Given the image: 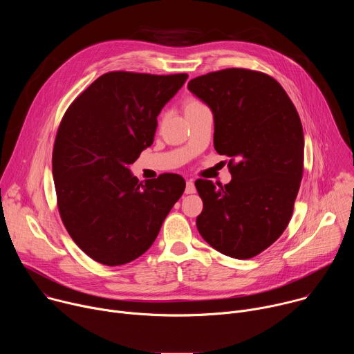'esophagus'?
Segmentation results:
<instances>
[{
	"label": "esophagus",
	"instance_id": "obj_1",
	"mask_svg": "<svg viewBox=\"0 0 354 354\" xmlns=\"http://www.w3.org/2000/svg\"><path fill=\"white\" fill-rule=\"evenodd\" d=\"M196 192V187H194V182L192 180V179H189L187 182H186V189H185V193L186 194H192V193H194Z\"/></svg>",
	"mask_w": 354,
	"mask_h": 354
}]
</instances>
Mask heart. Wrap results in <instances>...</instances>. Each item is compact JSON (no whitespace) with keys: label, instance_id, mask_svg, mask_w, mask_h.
<instances>
[{"label":"heart","instance_id":"b5f03b06","mask_svg":"<svg viewBox=\"0 0 354 354\" xmlns=\"http://www.w3.org/2000/svg\"><path fill=\"white\" fill-rule=\"evenodd\" d=\"M203 106H206V105H205L203 102H200L198 99H189L187 102L185 104V112L189 113V112H192V111H196V109L203 108Z\"/></svg>","mask_w":354,"mask_h":354}]
</instances>
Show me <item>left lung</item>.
I'll use <instances>...</instances> for the list:
<instances>
[{"label":"left lung","mask_w":354,"mask_h":354,"mask_svg":"<svg viewBox=\"0 0 354 354\" xmlns=\"http://www.w3.org/2000/svg\"><path fill=\"white\" fill-rule=\"evenodd\" d=\"M214 116V148L230 157L232 180L194 182L203 200L196 225L223 255L249 259L287 228L304 171V133L298 112L270 75L225 68L189 81Z\"/></svg>","instance_id":"8db88e82"}]
</instances>
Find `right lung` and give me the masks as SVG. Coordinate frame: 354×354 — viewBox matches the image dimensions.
Here are the masks:
<instances>
[{"label":"right lung","instance_id":"1","mask_svg":"<svg viewBox=\"0 0 354 354\" xmlns=\"http://www.w3.org/2000/svg\"><path fill=\"white\" fill-rule=\"evenodd\" d=\"M186 80L185 73L111 71L64 113L52 158L57 207L67 232L91 259L120 266L141 257L183 194L180 175L142 183L129 165L153 144L157 116Z\"/></svg>","mask_w":354,"mask_h":354}]
</instances>
